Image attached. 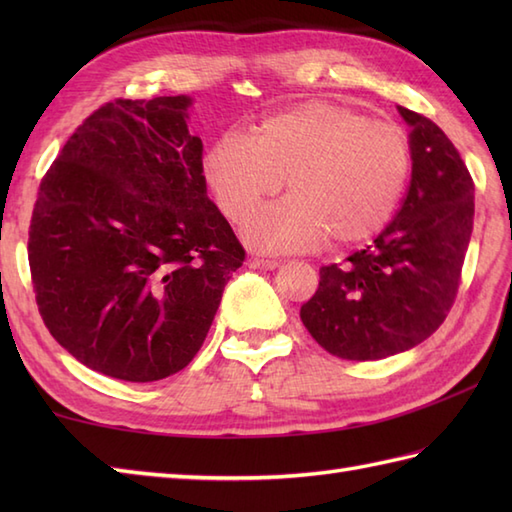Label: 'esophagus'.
Listing matches in <instances>:
<instances>
[{"label": "esophagus", "instance_id": "esophagus-1", "mask_svg": "<svg viewBox=\"0 0 512 512\" xmlns=\"http://www.w3.org/2000/svg\"><path fill=\"white\" fill-rule=\"evenodd\" d=\"M246 264L248 268H259V270H275L279 266L277 259H266V257H248Z\"/></svg>", "mask_w": 512, "mask_h": 512}]
</instances>
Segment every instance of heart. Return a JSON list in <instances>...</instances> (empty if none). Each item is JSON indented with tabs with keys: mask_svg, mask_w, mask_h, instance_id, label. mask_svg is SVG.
Segmentation results:
<instances>
[{
	"mask_svg": "<svg viewBox=\"0 0 512 512\" xmlns=\"http://www.w3.org/2000/svg\"><path fill=\"white\" fill-rule=\"evenodd\" d=\"M411 171L398 125L350 107L312 101L266 118L253 134H224L204 158L220 211L231 222L281 189L288 198L248 217L257 250H308L332 237L356 246L383 231Z\"/></svg>",
	"mask_w": 512,
	"mask_h": 512,
	"instance_id": "obj_1",
	"label": "heart"
}]
</instances>
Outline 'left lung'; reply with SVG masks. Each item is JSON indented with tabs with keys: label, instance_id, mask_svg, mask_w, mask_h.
<instances>
[{
	"label": "left lung",
	"instance_id": "left-lung-1",
	"mask_svg": "<svg viewBox=\"0 0 512 512\" xmlns=\"http://www.w3.org/2000/svg\"><path fill=\"white\" fill-rule=\"evenodd\" d=\"M398 112L411 127L407 198L374 244L319 270L301 306L312 339L347 361L407 352L440 328L473 233L475 184L460 151L427 116Z\"/></svg>",
	"mask_w": 512,
	"mask_h": 512
}]
</instances>
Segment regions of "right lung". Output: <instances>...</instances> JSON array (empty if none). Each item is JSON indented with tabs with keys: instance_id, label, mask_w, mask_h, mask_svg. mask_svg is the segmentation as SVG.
<instances>
[{
	"instance_id": "1",
	"label": "right lung",
	"mask_w": 512,
	"mask_h": 512,
	"mask_svg": "<svg viewBox=\"0 0 512 512\" xmlns=\"http://www.w3.org/2000/svg\"><path fill=\"white\" fill-rule=\"evenodd\" d=\"M189 107V96L101 105L43 176L30 220L46 328L85 367L129 383L193 361L246 255L206 195Z\"/></svg>"
}]
</instances>
